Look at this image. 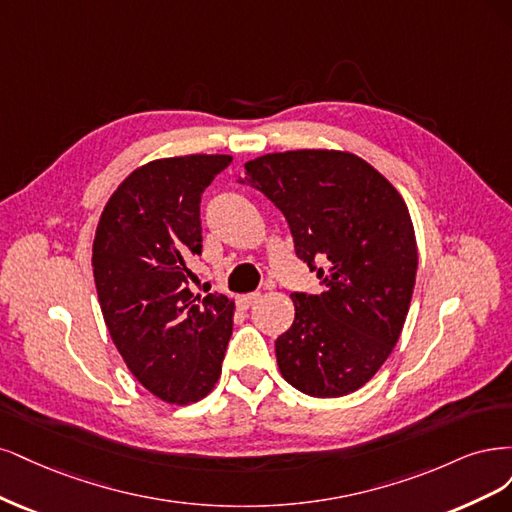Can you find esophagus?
<instances>
[{
    "mask_svg": "<svg viewBox=\"0 0 512 512\" xmlns=\"http://www.w3.org/2000/svg\"><path fill=\"white\" fill-rule=\"evenodd\" d=\"M257 300H259V293H246V295H240V298H238V306L242 310H246V308H251Z\"/></svg>",
    "mask_w": 512,
    "mask_h": 512,
    "instance_id": "34e87169",
    "label": "esophagus"
}]
</instances>
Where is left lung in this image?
Wrapping results in <instances>:
<instances>
[{
  "instance_id": "8db88e82",
  "label": "left lung",
  "mask_w": 512,
  "mask_h": 512,
  "mask_svg": "<svg viewBox=\"0 0 512 512\" xmlns=\"http://www.w3.org/2000/svg\"><path fill=\"white\" fill-rule=\"evenodd\" d=\"M244 170L240 183L283 212L295 255L323 285L291 293L295 319L276 338L280 374L312 398H340L370 381L402 334L419 261L408 208L351 153H272Z\"/></svg>"
}]
</instances>
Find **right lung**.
<instances>
[{"label":"right lung","mask_w":512,"mask_h":512,"mask_svg":"<svg viewBox=\"0 0 512 512\" xmlns=\"http://www.w3.org/2000/svg\"><path fill=\"white\" fill-rule=\"evenodd\" d=\"M229 155L146 163L108 200L93 240L102 315L127 368L170 404L202 400L219 381L234 302L195 295L187 261L202 255L200 202Z\"/></svg>","instance_id":"right-lung-1"}]
</instances>
